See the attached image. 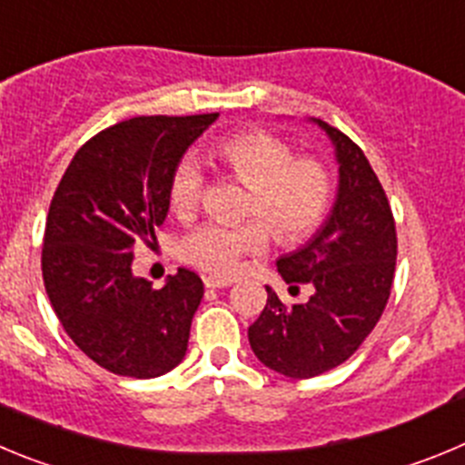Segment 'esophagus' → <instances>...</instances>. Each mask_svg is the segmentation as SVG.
<instances>
[{"label":"esophagus","instance_id":"esophagus-1","mask_svg":"<svg viewBox=\"0 0 465 465\" xmlns=\"http://www.w3.org/2000/svg\"><path fill=\"white\" fill-rule=\"evenodd\" d=\"M232 282V278H223V275H208V278H203V284L211 287V290H224V287H229Z\"/></svg>","mask_w":465,"mask_h":465}]
</instances>
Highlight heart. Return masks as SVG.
<instances>
[{"label":"heart","mask_w":465,"mask_h":465,"mask_svg":"<svg viewBox=\"0 0 465 465\" xmlns=\"http://www.w3.org/2000/svg\"><path fill=\"white\" fill-rule=\"evenodd\" d=\"M224 169L248 185L242 224L206 223L187 232L175 245L178 259L194 269L232 275L245 254H259L275 236L299 242L311 236L331 206V173L315 157H296L294 148L271 132H242L217 148ZM203 164L187 153L169 178V202L175 215L190 217L203 194Z\"/></svg>","instance_id":"heart-1"}]
</instances>
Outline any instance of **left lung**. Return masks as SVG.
<instances>
[{
  "instance_id": "8db88e82",
  "label": "left lung",
  "mask_w": 465,
  "mask_h": 465,
  "mask_svg": "<svg viewBox=\"0 0 465 465\" xmlns=\"http://www.w3.org/2000/svg\"><path fill=\"white\" fill-rule=\"evenodd\" d=\"M331 139L338 192L315 236L278 259L292 290L312 284L308 303L284 305L271 287L248 329L263 366L294 380L315 378L352 357L382 317L396 269V224L363 150L331 124L312 118Z\"/></svg>"
}]
</instances>
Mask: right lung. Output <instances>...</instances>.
<instances>
[{
	"mask_svg": "<svg viewBox=\"0 0 465 465\" xmlns=\"http://www.w3.org/2000/svg\"><path fill=\"white\" fill-rule=\"evenodd\" d=\"M217 113L141 115L92 136L62 175L45 220L41 271L69 338L97 366L160 378L183 361L203 299L194 271L162 290L132 273L134 248L169 213V178Z\"/></svg>",
	"mask_w": 465,
	"mask_h": 465,
	"instance_id": "1",
	"label": "right lung"
}]
</instances>
